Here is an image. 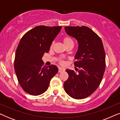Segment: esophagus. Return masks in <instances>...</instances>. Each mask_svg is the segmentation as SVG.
Masks as SVG:
<instances>
[{
    "instance_id": "1",
    "label": "esophagus",
    "mask_w": 120,
    "mask_h": 120,
    "mask_svg": "<svg viewBox=\"0 0 120 120\" xmlns=\"http://www.w3.org/2000/svg\"><path fill=\"white\" fill-rule=\"evenodd\" d=\"M64 70V68H60V67H59L58 68V73H60V72L63 71Z\"/></svg>"
}]
</instances>
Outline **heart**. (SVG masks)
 Segmentation results:
<instances>
[{
  "mask_svg": "<svg viewBox=\"0 0 120 120\" xmlns=\"http://www.w3.org/2000/svg\"><path fill=\"white\" fill-rule=\"evenodd\" d=\"M63 44H64V46H66L70 44H74L73 41L72 40V39L68 37H65L63 39ZM60 64H63L64 63V62L63 60H60Z\"/></svg>",
  "mask_w": 120,
  "mask_h": 120,
  "instance_id": "obj_1",
  "label": "heart"
}]
</instances>
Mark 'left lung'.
<instances>
[{
	"label": "left lung",
	"mask_w": 120,
	"mask_h": 120,
	"mask_svg": "<svg viewBox=\"0 0 120 120\" xmlns=\"http://www.w3.org/2000/svg\"><path fill=\"white\" fill-rule=\"evenodd\" d=\"M68 35L75 38L78 49L74 65L77 73L66 69L69 78L64 83L67 94L76 99L88 97L97 89L105 68V53L101 38L86 26L65 27Z\"/></svg>",
	"instance_id": "8db88e82"
}]
</instances>
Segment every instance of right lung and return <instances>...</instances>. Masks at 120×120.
Here are the masks:
<instances>
[{
    "mask_svg": "<svg viewBox=\"0 0 120 120\" xmlns=\"http://www.w3.org/2000/svg\"><path fill=\"white\" fill-rule=\"evenodd\" d=\"M61 28V26H37L26 33L19 42L14 68L19 85L29 94L38 96L45 92L58 73L56 65L43 66L42 58L44 53L49 52Z\"/></svg>",
    "mask_w": 120,
    "mask_h": 120,
    "instance_id": "obj_1",
    "label": "right lung"
}]
</instances>
